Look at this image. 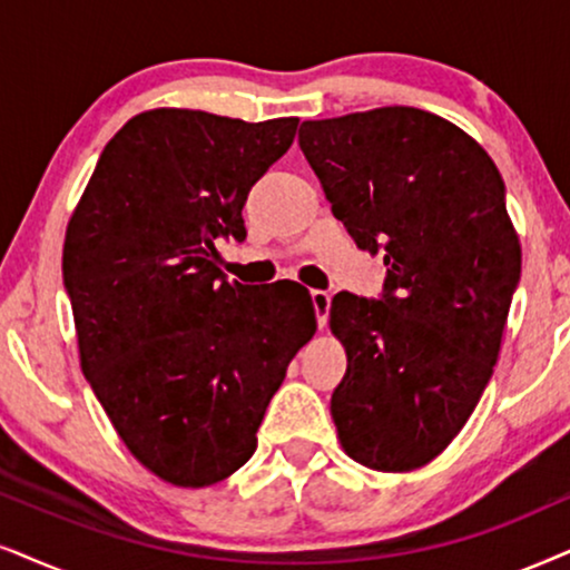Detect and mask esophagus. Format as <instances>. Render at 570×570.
<instances>
[{"label": "esophagus", "instance_id": "34e87169", "mask_svg": "<svg viewBox=\"0 0 570 570\" xmlns=\"http://www.w3.org/2000/svg\"><path fill=\"white\" fill-rule=\"evenodd\" d=\"M309 297H313L315 318H318V326L323 328V326H326V321H328V309H331V297H328V292L315 289V292H309Z\"/></svg>", "mask_w": 570, "mask_h": 570}]
</instances>
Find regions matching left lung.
Segmentation results:
<instances>
[{"label": "left lung", "mask_w": 570, "mask_h": 570, "mask_svg": "<svg viewBox=\"0 0 570 570\" xmlns=\"http://www.w3.org/2000/svg\"><path fill=\"white\" fill-rule=\"evenodd\" d=\"M299 147L360 249H384V297L338 292L347 373L331 394L355 463L407 473L442 455L492 379L521 242L484 147L417 107L305 120Z\"/></svg>", "instance_id": "obj_1"}]
</instances>
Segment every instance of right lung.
<instances>
[{"label":"right lung","instance_id":"1","mask_svg":"<svg viewBox=\"0 0 570 570\" xmlns=\"http://www.w3.org/2000/svg\"><path fill=\"white\" fill-rule=\"evenodd\" d=\"M297 124L134 115L68 220L62 276L81 371L128 452L173 487H213L247 463L318 328L305 286L228 281L215 249L220 236L244 242L247 194Z\"/></svg>","mask_w":570,"mask_h":570}]
</instances>
